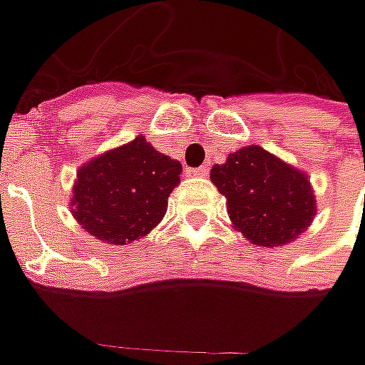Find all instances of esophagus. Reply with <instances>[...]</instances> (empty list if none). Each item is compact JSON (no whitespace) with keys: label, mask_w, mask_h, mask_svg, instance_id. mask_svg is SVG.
<instances>
[{"label":"esophagus","mask_w":365,"mask_h":365,"mask_svg":"<svg viewBox=\"0 0 365 365\" xmlns=\"http://www.w3.org/2000/svg\"><path fill=\"white\" fill-rule=\"evenodd\" d=\"M189 175H192V176H207V175H209V168H207V166H199V168H190Z\"/></svg>","instance_id":"34e87169"}]
</instances>
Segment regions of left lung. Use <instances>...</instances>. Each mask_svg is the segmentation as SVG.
Masks as SVG:
<instances>
[{"label":"left lung","instance_id":"1","mask_svg":"<svg viewBox=\"0 0 365 365\" xmlns=\"http://www.w3.org/2000/svg\"><path fill=\"white\" fill-rule=\"evenodd\" d=\"M211 180L227 199L233 225L252 244L276 247L301 235L315 215L307 176L259 146H245L215 164Z\"/></svg>","mask_w":365,"mask_h":365}]
</instances>
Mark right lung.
I'll return each instance as SVG.
<instances>
[{
	"instance_id": "obj_1",
	"label": "right lung",
	"mask_w": 365,
	"mask_h": 365,
	"mask_svg": "<svg viewBox=\"0 0 365 365\" xmlns=\"http://www.w3.org/2000/svg\"><path fill=\"white\" fill-rule=\"evenodd\" d=\"M180 162L138 135L78 170L73 215L97 240L132 244L160 223L168 197L180 182Z\"/></svg>"
}]
</instances>
